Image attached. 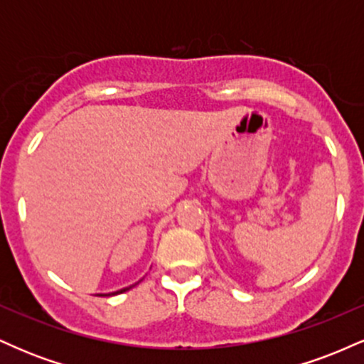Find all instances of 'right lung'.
<instances>
[{
	"label": "right lung",
	"instance_id": "right-lung-1",
	"mask_svg": "<svg viewBox=\"0 0 364 364\" xmlns=\"http://www.w3.org/2000/svg\"><path fill=\"white\" fill-rule=\"evenodd\" d=\"M133 286H129V287H123V289H119V291H116V292H111V294H121V292H124V291H128V289H132ZM111 294H101V296H111Z\"/></svg>",
	"mask_w": 364,
	"mask_h": 364
}]
</instances>
